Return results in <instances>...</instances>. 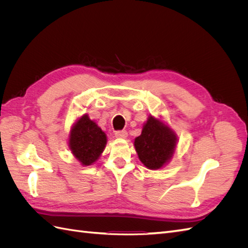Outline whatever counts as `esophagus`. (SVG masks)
Wrapping results in <instances>:
<instances>
[{
  "label": "esophagus",
  "instance_id": "esophagus-1",
  "mask_svg": "<svg viewBox=\"0 0 248 248\" xmlns=\"http://www.w3.org/2000/svg\"><path fill=\"white\" fill-rule=\"evenodd\" d=\"M128 137V132L126 130H121V131H117L116 132V138L118 139H127Z\"/></svg>",
  "mask_w": 248,
  "mask_h": 248
}]
</instances>
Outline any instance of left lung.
<instances>
[{
	"label": "left lung",
	"mask_w": 248,
	"mask_h": 248,
	"mask_svg": "<svg viewBox=\"0 0 248 248\" xmlns=\"http://www.w3.org/2000/svg\"><path fill=\"white\" fill-rule=\"evenodd\" d=\"M133 145L140 162L147 169L156 170L171 160L178 146V138L163 118L150 115Z\"/></svg>",
	"instance_id": "8db88e82"
}]
</instances>
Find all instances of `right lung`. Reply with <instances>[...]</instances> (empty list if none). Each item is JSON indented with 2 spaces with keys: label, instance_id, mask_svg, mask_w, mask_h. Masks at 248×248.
Segmentation results:
<instances>
[{
  "label": "right lung",
  "instance_id": "1",
  "mask_svg": "<svg viewBox=\"0 0 248 248\" xmlns=\"http://www.w3.org/2000/svg\"><path fill=\"white\" fill-rule=\"evenodd\" d=\"M67 141L74 158L82 167H88L99 159L106 149L108 137L88 114H84L71 125Z\"/></svg>",
  "mask_w": 248,
  "mask_h": 248
}]
</instances>
